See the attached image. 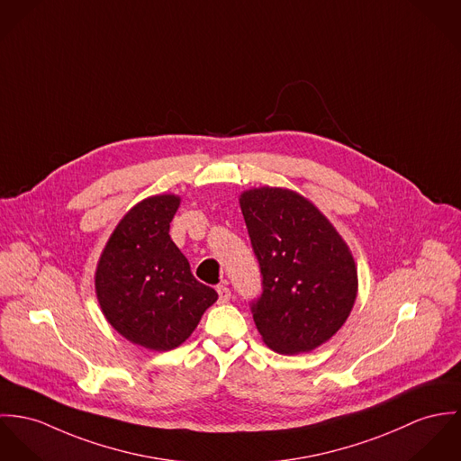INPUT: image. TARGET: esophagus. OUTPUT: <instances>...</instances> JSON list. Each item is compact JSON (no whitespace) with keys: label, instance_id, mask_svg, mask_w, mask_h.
Instances as JSON below:
<instances>
[{"label":"esophagus","instance_id":"34e87169","mask_svg":"<svg viewBox=\"0 0 461 461\" xmlns=\"http://www.w3.org/2000/svg\"><path fill=\"white\" fill-rule=\"evenodd\" d=\"M217 295H219V303L224 304V303H228L231 299V290L228 286H224V285H219L217 286Z\"/></svg>","mask_w":461,"mask_h":461}]
</instances>
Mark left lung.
Listing matches in <instances>:
<instances>
[{"label": "left lung", "mask_w": 461, "mask_h": 461, "mask_svg": "<svg viewBox=\"0 0 461 461\" xmlns=\"http://www.w3.org/2000/svg\"><path fill=\"white\" fill-rule=\"evenodd\" d=\"M261 294L251 301L263 341L285 356L330 339L357 297V270L347 244L306 198L263 187L242 194Z\"/></svg>", "instance_id": "8db88e82"}]
</instances>
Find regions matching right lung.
I'll return each instance as SVG.
<instances>
[{"instance_id": "add662e5", "label": "right lung", "mask_w": 461, "mask_h": 461, "mask_svg": "<svg viewBox=\"0 0 461 461\" xmlns=\"http://www.w3.org/2000/svg\"><path fill=\"white\" fill-rule=\"evenodd\" d=\"M178 205L176 196L164 194L134 206L113 231L95 276L107 321L129 341L157 352L182 345L217 301L169 237Z\"/></svg>"}]
</instances>
